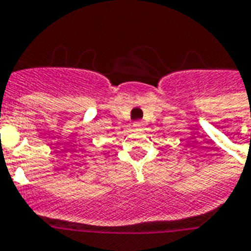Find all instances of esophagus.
I'll list each match as a JSON object with an SVG mask.
<instances>
[{
  "mask_svg": "<svg viewBox=\"0 0 251 251\" xmlns=\"http://www.w3.org/2000/svg\"><path fill=\"white\" fill-rule=\"evenodd\" d=\"M134 129H136V130H142L144 127V124L142 121H135L134 122Z\"/></svg>",
  "mask_w": 251,
  "mask_h": 251,
  "instance_id": "1",
  "label": "esophagus"
}]
</instances>
